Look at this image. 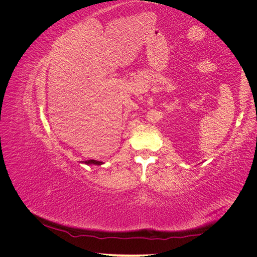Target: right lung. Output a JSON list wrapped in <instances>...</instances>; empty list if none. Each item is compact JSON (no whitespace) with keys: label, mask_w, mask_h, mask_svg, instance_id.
I'll return each mask as SVG.
<instances>
[{"label":"right lung","mask_w":257,"mask_h":257,"mask_svg":"<svg viewBox=\"0 0 257 257\" xmlns=\"http://www.w3.org/2000/svg\"><path fill=\"white\" fill-rule=\"evenodd\" d=\"M85 164H94V165H102L103 163L99 162V161H95V160H88V161H84Z\"/></svg>","instance_id":"add662e5"}]
</instances>
